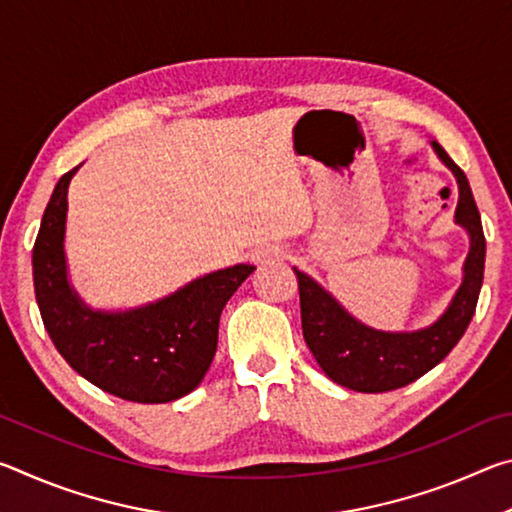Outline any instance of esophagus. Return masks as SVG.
<instances>
[{
	"instance_id": "esophagus-1",
	"label": "esophagus",
	"mask_w": 512,
	"mask_h": 512,
	"mask_svg": "<svg viewBox=\"0 0 512 512\" xmlns=\"http://www.w3.org/2000/svg\"><path fill=\"white\" fill-rule=\"evenodd\" d=\"M284 257H287V253H284V248L280 246H264V248H257L253 253V262L259 264V266H271V264H277V262H284Z\"/></svg>"
}]
</instances>
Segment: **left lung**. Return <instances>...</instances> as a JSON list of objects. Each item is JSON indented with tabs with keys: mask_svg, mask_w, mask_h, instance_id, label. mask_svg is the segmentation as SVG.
Here are the masks:
<instances>
[{
	"mask_svg": "<svg viewBox=\"0 0 512 512\" xmlns=\"http://www.w3.org/2000/svg\"><path fill=\"white\" fill-rule=\"evenodd\" d=\"M431 146L456 176L458 205L454 219L470 235L463 282L436 323L415 332H379L350 316L314 277L293 268L298 277L302 334L307 348L329 379L352 391L386 393L411 384L454 350L474 316L485 266L481 214L463 169L438 142H431Z\"/></svg>",
	"mask_w": 512,
	"mask_h": 512,
	"instance_id": "left-lung-1",
	"label": "left lung"
}]
</instances>
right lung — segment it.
I'll return each instance as SVG.
<instances>
[{
    "label": "right lung",
    "instance_id": "obj_1",
    "mask_svg": "<svg viewBox=\"0 0 512 512\" xmlns=\"http://www.w3.org/2000/svg\"><path fill=\"white\" fill-rule=\"evenodd\" d=\"M79 167L56 183L33 246V287L42 323L69 366L101 391L140 404L178 400L203 381L225 302L255 266L207 273L144 307L90 309L69 284L65 259L67 187Z\"/></svg>",
    "mask_w": 512,
    "mask_h": 512
}]
</instances>
